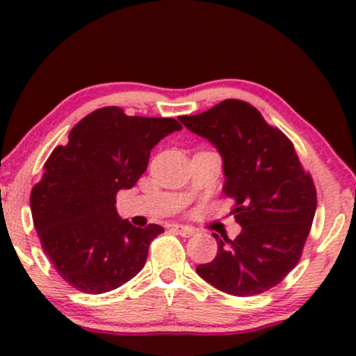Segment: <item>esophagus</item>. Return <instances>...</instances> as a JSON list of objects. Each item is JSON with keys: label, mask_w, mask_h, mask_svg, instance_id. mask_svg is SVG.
<instances>
[{"label": "esophagus", "mask_w": 356, "mask_h": 356, "mask_svg": "<svg viewBox=\"0 0 356 356\" xmlns=\"http://www.w3.org/2000/svg\"><path fill=\"white\" fill-rule=\"evenodd\" d=\"M172 229L177 232V234L184 236V238H191V236H194L197 229H194V227H189V226H184V224H174Z\"/></svg>", "instance_id": "obj_1"}]
</instances>
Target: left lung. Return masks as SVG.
Wrapping results in <instances>:
<instances>
[{
	"mask_svg": "<svg viewBox=\"0 0 356 356\" xmlns=\"http://www.w3.org/2000/svg\"><path fill=\"white\" fill-rule=\"evenodd\" d=\"M191 132L211 142L222 157V191L236 201V239L219 238L214 261L197 275L232 296L268 291L296 266L316 211V189L295 145L243 100H224L179 117Z\"/></svg>",
	"mask_w": 356,
	"mask_h": 356,
	"instance_id": "obj_1",
	"label": "left lung"
}]
</instances>
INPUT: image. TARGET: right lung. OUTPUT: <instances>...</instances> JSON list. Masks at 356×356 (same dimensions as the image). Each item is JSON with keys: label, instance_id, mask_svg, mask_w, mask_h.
Returning a JSON list of instances; mask_svg holds the SVG:
<instances>
[{"label": "right lung", "instance_id": "1", "mask_svg": "<svg viewBox=\"0 0 356 356\" xmlns=\"http://www.w3.org/2000/svg\"><path fill=\"white\" fill-rule=\"evenodd\" d=\"M182 127L174 118L129 117L118 107L92 112L55 147L30 195L44 254L56 273L88 295L112 291L144 268L164 227L118 218L117 192L132 189L150 150Z\"/></svg>", "mask_w": 356, "mask_h": 356}]
</instances>
